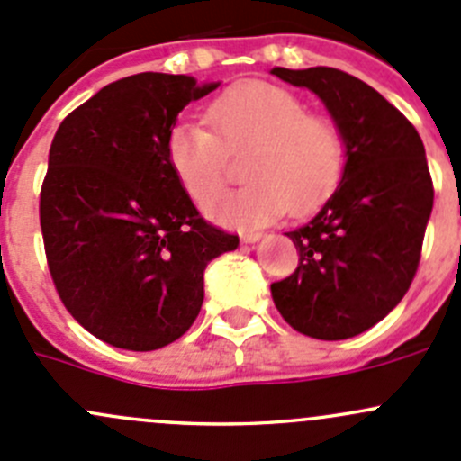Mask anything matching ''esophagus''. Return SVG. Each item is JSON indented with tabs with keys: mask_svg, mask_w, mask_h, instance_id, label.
I'll list each match as a JSON object with an SVG mask.
<instances>
[{
	"mask_svg": "<svg viewBox=\"0 0 461 461\" xmlns=\"http://www.w3.org/2000/svg\"><path fill=\"white\" fill-rule=\"evenodd\" d=\"M260 239H263V234H258V231H249V234H243V236H240V240H243L245 245L258 243Z\"/></svg>",
	"mask_w": 461,
	"mask_h": 461,
	"instance_id": "esophagus-1",
	"label": "esophagus"
}]
</instances>
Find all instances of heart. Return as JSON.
Listing matches in <instances>:
<instances>
[{"label": "heart", "instance_id": "b5f03b06", "mask_svg": "<svg viewBox=\"0 0 461 461\" xmlns=\"http://www.w3.org/2000/svg\"><path fill=\"white\" fill-rule=\"evenodd\" d=\"M207 122L212 131L196 122L176 124L167 136V160L189 201L203 204L221 189L227 153L248 151V185L221 194L207 207L218 225L254 230L276 221L285 209L303 216L341 180V131L332 120L305 113L303 102L287 88L239 82L209 104Z\"/></svg>", "mask_w": 461, "mask_h": 461}]
</instances>
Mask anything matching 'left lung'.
Listing matches in <instances>:
<instances>
[{"label": "left lung", "mask_w": 461, "mask_h": 461, "mask_svg": "<svg viewBox=\"0 0 461 461\" xmlns=\"http://www.w3.org/2000/svg\"><path fill=\"white\" fill-rule=\"evenodd\" d=\"M272 76L312 91L346 144L332 196L287 231L299 252L292 276L272 283L281 317L323 341L379 323L411 287L432 212V180L417 129L373 86L339 68H283Z\"/></svg>", "instance_id": "obj_1"}]
</instances>
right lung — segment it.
Returning a JSON list of instances; mask_svg holds the SVG:
<instances>
[{
    "mask_svg": "<svg viewBox=\"0 0 461 461\" xmlns=\"http://www.w3.org/2000/svg\"><path fill=\"white\" fill-rule=\"evenodd\" d=\"M221 82L138 73L64 118L49 151L40 222L73 319L113 348L169 346L196 321L209 260L239 236L204 222L176 183L167 136Z\"/></svg>",
    "mask_w": 461,
    "mask_h": 461,
    "instance_id": "obj_1",
    "label": "right lung"
}]
</instances>
